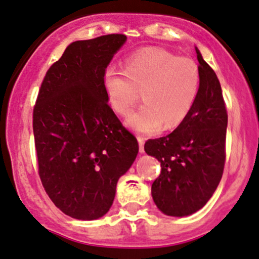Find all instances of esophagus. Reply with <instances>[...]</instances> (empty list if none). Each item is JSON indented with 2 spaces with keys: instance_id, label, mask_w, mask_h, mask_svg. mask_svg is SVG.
Returning <instances> with one entry per match:
<instances>
[{
  "instance_id": "obj_1",
  "label": "esophagus",
  "mask_w": 259,
  "mask_h": 259,
  "mask_svg": "<svg viewBox=\"0 0 259 259\" xmlns=\"http://www.w3.org/2000/svg\"><path fill=\"white\" fill-rule=\"evenodd\" d=\"M138 144H139V152L141 153H144V137H142V136H138Z\"/></svg>"
}]
</instances>
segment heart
Returning <instances> with one entry per match:
<instances>
[{"label": "heart", "mask_w": 259, "mask_h": 259, "mask_svg": "<svg viewBox=\"0 0 259 259\" xmlns=\"http://www.w3.org/2000/svg\"><path fill=\"white\" fill-rule=\"evenodd\" d=\"M104 88L116 114L126 116L138 101L144 104L127 118L131 128L155 133L172 128L191 112L200 88L199 67L193 60L164 49L139 50L124 61V68L109 67Z\"/></svg>", "instance_id": "1"}]
</instances>
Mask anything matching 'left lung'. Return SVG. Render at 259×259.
<instances>
[{
	"mask_svg": "<svg viewBox=\"0 0 259 259\" xmlns=\"http://www.w3.org/2000/svg\"><path fill=\"white\" fill-rule=\"evenodd\" d=\"M196 52L200 88L192 110L174 132L144 144L145 153L161 165L152 185L154 203L170 217L191 215L204 207L225 165L228 112L222 87L197 48Z\"/></svg>",
	"mask_w": 259,
	"mask_h": 259,
	"instance_id": "1",
	"label": "left lung"
}]
</instances>
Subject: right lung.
Here are the masks:
<instances>
[{
  "instance_id": "add662e5",
  "label": "right lung",
  "mask_w": 259,
  "mask_h": 259,
  "mask_svg": "<svg viewBox=\"0 0 259 259\" xmlns=\"http://www.w3.org/2000/svg\"><path fill=\"white\" fill-rule=\"evenodd\" d=\"M109 34L69 44L46 72L33 111L39 176L66 215L99 219L114 202L118 179L138 154V142L109 106L103 78L126 42Z\"/></svg>"
}]
</instances>
